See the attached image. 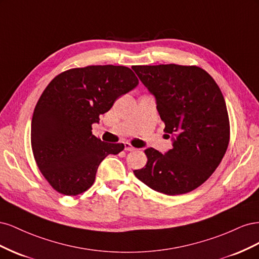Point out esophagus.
<instances>
[{
    "mask_svg": "<svg viewBox=\"0 0 259 259\" xmlns=\"http://www.w3.org/2000/svg\"><path fill=\"white\" fill-rule=\"evenodd\" d=\"M124 149L126 151H134V150H136V149L133 147L130 143H124Z\"/></svg>",
    "mask_w": 259,
    "mask_h": 259,
    "instance_id": "34e87169",
    "label": "esophagus"
}]
</instances>
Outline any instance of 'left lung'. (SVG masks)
I'll list each match as a JSON object with an SVG mask.
<instances>
[{"label": "left lung", "mask_w": 259, "mask_h": 259, "mask_svg": "<svg viewBox=\"0 0 259 259\" xmlns=\"http://www.w3.org/2000/svg\"><path fill=\"white\" fill-rule=\"evenodd\" d=\"M156 100L173 148L145 150L147 164L135 176L151 189L177 195L206 182L222 162L230 139L228 111L221 89L205 70L175 64L133 66Z\"/></svg>", "instance_id": "left-lung-1"}]
</instances>
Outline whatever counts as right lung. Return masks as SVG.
Returning a JSON list of instances; mask_svg holds the SVG:
<instances>
[{
    "instance_id": "obj_1",
    "label": "right lung",
    "mask_w": 259,
    "mask_h": 259,
    "mask_svg": "<svg viewBox=\"0 0 259 259\" xmlns=\"http://www.w3.org/2000/svg\"><path fill=\"white\" fill-rule=\"evenodd\" d=\"M138 85L124 66H88L55 76L37 100L31 122V147L42 175L57 192L83 193L95 182L100 162L123 144H107L92 125L114 101Z\"/></svg>"
}]
</instances>
